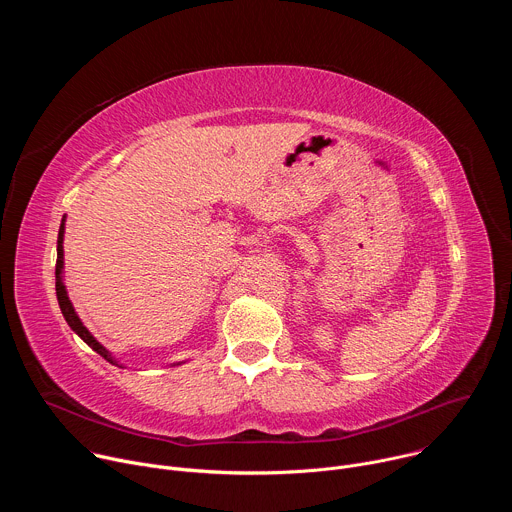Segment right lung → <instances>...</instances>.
Returning a JSON list of instances; mask_svg holds the SVG:
<instances>
[{
  "instance_id": "add662e5",
  "label": "right lung",
  "mask_w": 512,
  "mask_h": 512,
  "mask_svg": "<svg viewBox=\"0 0 512 512\" xmlns=\"http://www.w3.org/2000/svg\"><path fill=\"white\" fill-rule=\"evenodd\" d=\"M62 239H64V225H60V231H58V247H56V253H58V257H56V298H58V306H60V312H62V316H64V320L68 322V326L72 328V332H77L97 354H101L107 362H111V364H115V367H121L119 364V360H115L113 358V354L101 344V342H97L95 340V336L83 326V322H81V318L77 316V312H75V308H72V304H70V300H68V296H66V287H64V281H62V267H64V249H62ZM123 369V367H121Z\"/></svg>"
}]
</instances>
